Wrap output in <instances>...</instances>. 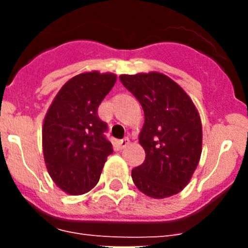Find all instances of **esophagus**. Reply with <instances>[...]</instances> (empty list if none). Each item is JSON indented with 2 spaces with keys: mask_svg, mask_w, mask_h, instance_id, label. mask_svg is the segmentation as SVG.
Masks as SVG:
<instances>
[{
  "mask_svg": "<svg viewBox=\"0 0 248 248\" xmlns=\"http://www.w3.org/2000/svg\"><path fill=\"white\" fill-rule=\"evenodd\" d=\"M128 144H129L128 138H124V139H122V140H119V141H118V145H119L120 149L126 148V146H128Z\"/></svg>",
  "mask_w": 248,
  "mask_h": 248,
  "instance_id": "esophagus-1",
  "label": "esophagus"
}]
</instances>
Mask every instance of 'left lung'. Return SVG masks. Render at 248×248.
Returning a JSON list of instances; mask_svg holds the SVG:
<instances>
[{"mask_svg":"<svg viewBox=\"0 0 248 248\" xmlns=\"http://www.w3.org/2000/svg\"><path fill=\"white\" fill-rule=\"evenodd\" d=\"M119 79L145 117L139 135L145 160L131 170L133 181L150 198L172 196L189 184L200 160V115L180 85L164 74H123Z\"/></svg>","mask_w":248,"mask_h":248,"instance_id":"8db88e82","label":"left lung"}]
</instances>
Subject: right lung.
<instances>
[{"instance_id": "obj_1", "label": "right lung", "mask_w": 248, "mask_h": 248, "mask_svg": "<svg viewBox=\"0 0 248 248\" xmlns=\"http://www.w3.org/2000/svg\"><path fill=\"white\" fill-rule=\"evenodd\" d=\"M115 74L82 73L58 92L45 118L43 155L47 170L58 187L82 195L99 181L113 145L107 139L108 124L98 108L115 83Z\"/></svg>"}]
</instances>
